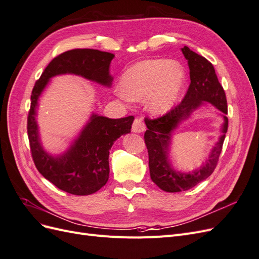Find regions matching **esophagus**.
Masks as SVG:
<instances>
[{
	"label": "esophagus",
	"instance_id": "esophagus-1",
	"mask_svg": "<svg viewBox=\"0 0 259 259\" xmlns=\"http://www.w3.org/2000/svg\"><path fill=\"white\" fill-rule=\"evenodd\" d=\"M145 130H146V126L143 120L140 119V117H136L134 120V123L132 125V131L134 133H143Z\"/></svg>",
	"mask_w": 259,
	"mask_h": 259
}]
</instances>
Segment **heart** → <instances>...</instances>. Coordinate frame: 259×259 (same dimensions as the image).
Masks as SVG:
<instances>
[{"label": "heart", "instance_id": "obj_1", "mask_svg": "<svg viewBox=\"0 0 259 259\" xmlns=\"http://www.w3.org/2000/svg\"><path fill=\"white\" fill-rule=\"evenodd\" d=\"M185 82L186 72L179 62L166 59L142 60L122 74L116 94L130 100L146 99L149 111L164 114L176 105Z\"/></svg>", "mask_w": 259, "mask_h": 259}]
</instances>
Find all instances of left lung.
Segmentation results:
<instances>
[{"instance_id":"obj_1","label":"left lung","mask_w":259,"mask_h":259,"mask_svg":"<svg viewBox=\"0 0 259 259\" xmlns=\"http://www.w3.org/2000/svg\"><path fill=\"white\" fill-rule=\"evenodd\" d=\"M190 70V85L183 101L169 112L158 119L146 117L147 131L145 143L149 154V169L152 182L166 192H179L191 189L213 173L221 155L223 144L228 130V108L226 94L215 73L214 66L201 55L192 52L188 46L182 49ZM208 102L223 113L222 135L212 149L208 160L202 167L189 174L172 168L168 154L172 132L183 120L196 109Z\"/></svg>"}]
</instances>
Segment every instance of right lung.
Wrapping results in <instances>:
<instances>
[{"mask_svg": "<svg viewBox=\"0 0 259 259\" xmlns=\"http://www.w3.org/2000/svg\"><path fill=\"white\" fill-rule=\"evenodd\" d=\"M113 57L111 53L90 49L62 53L45 68L31 94L27 130L35 167L44 178L68 193L89 195L107 184L109 150L117 138L131 133L134 116L109 119L93 113L71 146L64 153L52 155L43 149L38 134L35 119L38 98L53 76L67 73L110 88L113 79L109 68Z\"/></svg>", "mask_w": 259, "mask_h": 259, "instance_id": "1", "label": "right lung"}]
</instances>
